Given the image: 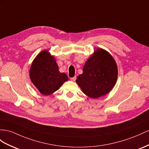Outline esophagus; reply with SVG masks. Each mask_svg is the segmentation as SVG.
Returning <instances> with one entry per match:
<instances>
[{
    "instance_id": "34e87169",
    "label": "esophagus",
    "mask_w": 149,
    "mask_h": 149,
    "mask_svg": "<svg viewBox=\"0 0 149 149\" xmlns=\"http://www.w3.org/2000/svg\"><path fill=\"white\" fill-rule=\"evenodd\" d=\"M76 79H77V77H76L75 76V77H73L70 78V80H71V81H75V80H76Z\"/></svg>"
}]
</instances>
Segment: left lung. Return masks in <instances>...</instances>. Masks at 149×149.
<instances>
[{
	"instance_id": "1",
	"label": "left lung",
	"mask_w": 149,
	"mask_h": 149,
	"mask_svg": "<svg viewBox=\"0 0 149 149\" xmlns=\"http://www.w3.org/2000/svg\"><path fill=\"white\" fill-rule=\"evenodd\" d=\"M118 68L115 61L103 49H97L87 60L83 74L76 82L82 92L91 98H97L108 93L116 82Z\"/></svg>"
}]
</instances>
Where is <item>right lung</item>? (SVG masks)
Returning a JSON list of instances; mask_svg holds the SVG:
<instances>
[{"instance_id":"1","label":"right lung","mask_w":149,"mask_h":149,"mask_svg":"<svg viewBox=\"0 0 149 149\" xmlns=\"http://www.w3.org/2000/svg\"><path fill=\"white\" fill-rule=\"evenodd\" d=\"M29 75L34 85L43 95L54 93L68 79L65 74L58 71L54 57L46 50L39 53L34 60Z\"/></svg>"}]
</instances>
